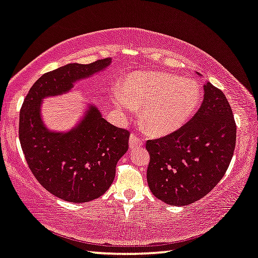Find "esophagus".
<instances>
[{
  "label": "esophagus",
  "instance_id": "1",
  "mask_svg": "<svg viewBox=\"0 0 258 258\" xmlns=\"http://www.w3.org/2000/svg\"><path fill=\"white\" fill-rule=\"evenodd\" d=\"M144 146V140H141L140 138H138L136 134H131L130 137V148H140V147Z\"/></svg>",
  "mask_w": 258,
  "mask_h": 258
}]
</instances>
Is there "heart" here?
Instances as JSON below:
<instances>
[{
    "label": "heart",
    "mask_w": 258,
    "mask_h": 258,
    "mask_svg": "<svg viewBox=\"0 0 258 258\" xmlns=\"http://www.w3.org/2000/svg\"><path fill=\"white\" fill-rule=\"evenodd\" d=\"M202 99L191 78L166 72H137L127 77L113 102L125 118L141 109L140 122L154 136L172 133L191 118Z\"/></svg>",
    "instance_id": "obj_1"
}]
</instances>
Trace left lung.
<instances>
[{"label": "left lung", "mask_w": 258, "mask_h": 258, "mask_svg": "<svg viewBox=\"0 0 258 258\" xmlns=\"http://www.w3.org/2000/svg\"><path fill=\"white\" fill-rule=\"evenodd\" d=\"M203 91L201 107L187 124L146 144L148 186L171 206H187L214 189L234 153L236 126L230 103L209 81Z\"/></svg>", "instance_id": "1"}]
</instances>
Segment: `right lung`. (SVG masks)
Returning <instances> with one entry per match:
<instances>
[{
	"label": "right lung",
	"instance_id": "add662e5",
	"mask_svg": "<svg viewBox=\"0 0 258 258\" xmlns=\"http://www.w3.org/2000/svg\"><path fill=\"white\" fill-rule=\"evenodd\" d=\"M110 64L111 58L70 63L44 73L31 87L20 110L19 140L27 164L36 180L64 201H93L109 189L117 162L128 149L130 132L108 122L93 104L70 131H50L42 120L41 104L46 97L69 93L77 81Z\"/></svg>",
	"mask_w": 258,
	"mask_h": 258
}]
</instances>
